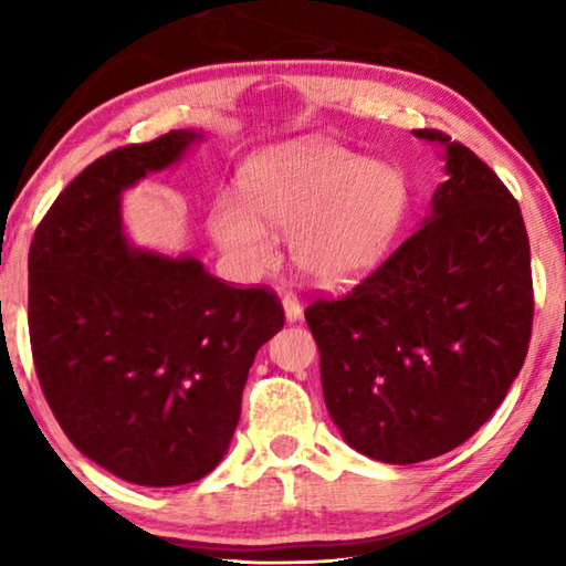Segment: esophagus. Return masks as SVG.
Segmentation results:
<instances>
[{
	"label": "esophagus",
	"mask_w": 566,
	"mask_h": 566,
	"mask_svg": "<svg viewBox=\"0 0 566 566\" xmlns=\"http://www.w3.org/2000/svg\"><path fill=\"white\" fill-rule=\"evenodd\" d=\"M282 306H284V319H286V324H294V322H300L302 319V304L296 302V296L294 294H286L284 300H282Z\"/></svg>",
	"instance_id": "1"
}]
</instances>
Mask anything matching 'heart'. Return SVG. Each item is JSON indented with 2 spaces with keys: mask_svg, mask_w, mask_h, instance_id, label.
<instances>
[{
  "mask_svg": "<svg viewBox=\"0 0 566 566\" xmlns=\"http://www.w3.org/2000/svg\"><path fill=\"white\" fill-rule=\"evenodd\" d=\"M244 202L219 197L209 214L217 247L247 272L274 260V232L306 280L349 286L385 260L407 212V181L395 165L364 159L327 139H300L254 157Z\"/></svg>",
  "mask_w": 566,
  "mask_h": 566,
  "instance_id": "heart-1",
  "label": "heart"
}]
</instances>
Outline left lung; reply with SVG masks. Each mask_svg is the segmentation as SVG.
Listing matches in <instances>:
<instances>
[{
	"label": "left lung",
	"instance_id": "8db88e82",
	"mask_svg": "<svg viewBox=\"0 0 566 566\" xmlns=\"http://www.w3.org/2000/svg\"><path fill=\"white\" fill-rule=\"evenodd\" d=\"M447 179L424 222L342 300L306 306L344 442L415 464L467 442L510 391L532 334L520 205L474 151L434 129Z\"/></svg>",
	"mask_w": 566,
	"mask_h": 566
}]
</instances>
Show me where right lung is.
<instances>
[{
  "instance_id": "obj_1",
  "label": "right lung",
  "mask_w": 566,
  "mask_h": 566,
  "mask_svg": "<svg viewBox=\"0 0 566 566\" xmlns=\"http://www.w3.org/2000/svg\"><path fill=\"white\" fill-rule=\"evenodd\" d=\"M202 132L114 149L70 181L30 247V339L46 405L84 457L124 482L202 479L232 444L262 344L284 327L266 290L191 254L134 247L122 197L177 167Z\"/></svg>"
}]
</instances>
